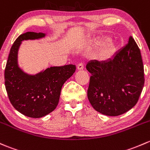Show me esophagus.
I'll list each match as a JSON object with an SVG mask.
<instances>
[{
    "instance_id": "esophagus-1",
    "label": "esophagus",
    "mask_w": 150,
    "mask_h": 150,
    "mask_svg": "<svg viewBox=\"0 0 150 150\" xmlns=\"http://www.w3.org/2000/svg\"><path fill=\"white\" fill-rule=\"evenodd\" d=\"M83 68H84V64L83 63H80V64H78V70H83Z\"/></svg>"
}]
</instances>
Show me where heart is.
<instances>
[{
  "label": "heart",
  "mask_w": 150,
  "mask_h": 150,
  "mask_svg": "<svg viewBox=\"0 0 150 150\" xmlns=\"http://www.w3.org/2000/svg\"><path fill=\"white\" fill-rule=\"evenodd\" d=\"M100 50V57L102 59L107 60L111 59L116 52V47L115 44L111 40L106 39L98 42V45H102Z\"/></svg>",
  "instance_id": "1"
}]
</instances>
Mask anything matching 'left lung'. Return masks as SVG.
Segmentation results:
<instances>
[{"mask_svg":"<svg viewBox=\"0 0 150 150\" xmlns=\"http://www.w3.org/2000/svg\"><path fill=\"white\" fill-rule=\"evenodd\" d=\"M91 74L88 98L98 112L116 116L137 103L144 84V65L134 39L106 62L93 60L86 65Z\"/></svg>","mask_w":150,"mask_h":150,"instance_id":"8db88e82","label":"left lung"}]
</instances>
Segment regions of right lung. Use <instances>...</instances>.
Masks as SVG:
<instances>
[{"mask_svg":"<svg viewBox=\"0 0 150 150\" xmlns=\"http://www.w3.org/2000/svg\"><path fill=\"white\" fill-rule=\"evenodd\" d=\"M45 35L31 31L21 34L13 44L5 68V86L11 103L17 111L31 118H41L54 111L63 84L76 70L75 65L67 64L50 67L31 75L18 67V50L22 41Z\"/></svg>","mask_w":150,"mask_h":150,"instance_id":"obj_1","label":"right lung"}]
</instances>
